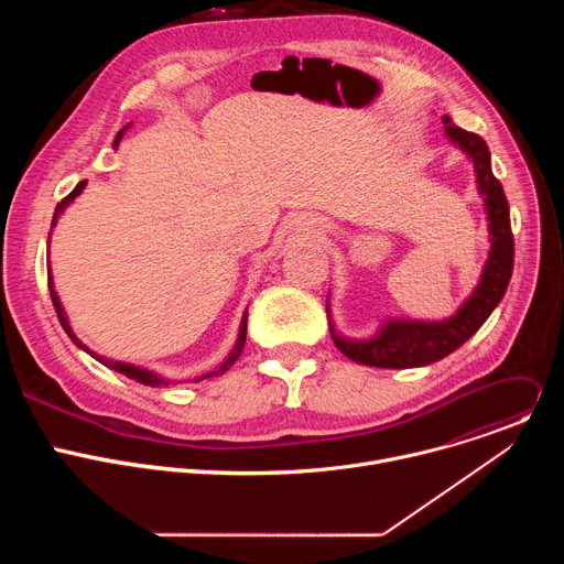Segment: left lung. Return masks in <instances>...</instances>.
Listing matches in <instances>:
<instances>
[{
    "instance_id": "left-lung-1",
    "label": "left lung",
    "mask_w": 564,
    "mask_h": 564,
    "mask_svg": "<svg viewBox=\"0 0 564 564\" xmlns=\"http://www.w3.org/2000/svg\"><path fill=\"white\" fill-rule=\"evenodd\" d=\"M442 120L448 138L473 158L479 192L487 196L485 203L491 223V254L485 265V274H481L479 285L457 310V314L448 321H440V324L388 321L386 328L370 341H346L330 328L337 348L357 364L375 368H417L435 364L455 352L481 328L509 288L513 272V231L502 183L491 172L489 147L481 135L455 127L448 116Z\"/></svg>"
}]
</instances>
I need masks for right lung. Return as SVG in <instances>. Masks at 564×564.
<instances>
[{
	"mask_svg": "<svg viewBox=\"0 0 564 564\" xmlns=\"http://www.w3.org/2000/svg\"><path fill=\"white\" fill-rule=\"evenodd\" d=\"M122 133H124V129L116 135V147H118V142H120V138H122ZM85 181L83 183H77L75 185V189L68 194V196H64L59 203H57V207H55V216H53V225H55V220H57V214L75 198V196H79V192L85 189ZM48 290H51V301H53V307H55V312H57V318H59V324H62V328H64V333L70 337V341L75 344V346H79L83 348L85 352H89L94 359H98L102 366H107V368H111V370H116V372H120V375H127L129 379H133V381H138V383H144V386H167V381L165 379H160L158 375H153V372H149V370H142V368H135V366H129V364H120V361H109V359H105V357H100V355H96L94 350H89L83 341H79L75 335H73V330H70V326H68V321H66V316H64V310H62V305H59V299H57V294H55V290H53V281H51V270H48ZM246 337H248V312L243 314V321H240V333H238V341H236V346H234V350H231V355L220 364V368L218 370H214V372H209V375H205V377H198V381L200 379H207V377H218V375H223V372H227L234 364H236V359L240 357V352H243V346H246Z\"/></svg>",
	"mask_w": 564,
	"mask_h": 564,
	"instance_id": "add662e5",
	"label": "right lung"
}]
</instances>
